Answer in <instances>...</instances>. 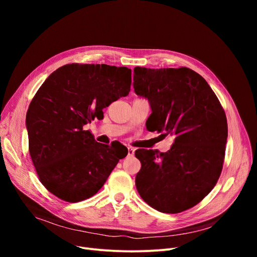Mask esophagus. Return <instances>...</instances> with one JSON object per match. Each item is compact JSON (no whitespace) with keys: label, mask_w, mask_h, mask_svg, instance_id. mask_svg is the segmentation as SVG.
I'll list each match as a JSON object with an SVG mask.
<instances>
[{"label":"esophagus","mask_w":257,"mask_h":257,"mask_svg":"<svg viewBox=\"0 0 257 257\" xmlns=\"http://www.w3.org/2000/svg\"><path fill=\"white\" fill-rule=\"evenodd\" d=\"M134 148L132 147H128V156H133L134 155Z\"/></svg>","instance_id":"1"}]
</instances>
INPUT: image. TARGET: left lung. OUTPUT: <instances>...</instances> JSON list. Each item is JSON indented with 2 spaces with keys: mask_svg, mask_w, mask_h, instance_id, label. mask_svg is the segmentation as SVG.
<instances>
[{
  "mask_svg": "<svg viewBox=\"0 0 257 257\" xmlns=\"http://www.w3.org/2000/svg\"><path fill=\"white\" fill-rule=\"evenodd\" d=\"M133 87L150 103L148 130L174 138L166 153L136 151L142 164L138 192L161 212L191 208L211 192L222 172L228 128L220 101L206 80L187 67L137 66Z\"/></svg>",
  "mask_w": 257,
  "mask_h": 257,
  "instance_id": "1",
  "label": "left lung"
}]
</instances>
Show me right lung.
I'll return each mask as SVG.
<instances>
[{
    "label": "right lung",
    "instance_id": "1",
    "mask_svg": "<svg viewBox=\"0 0 257 257\" xmlns=\"http://www.w3.org/2000/svg\"><path fill=\"white\" fill-rule=\"evenodd\" d=\"M131 70L107 64L63 65L39 87L26 115L29 152L40 182L61 200L80 202L97 194L118 160L121 144L94 141L84 126L130 91Z\"/></svg>",
    "mask_w": 257,
    "mask_h": 257
}]
</instances>
